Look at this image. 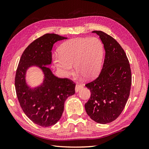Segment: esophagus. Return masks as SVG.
I'll return each mask as SVG.
<instances>
[{"instance_id": "obj_1", "label": "esophagus", "mask_w": 149, "mask_h": 149, "mask_svg": "<svg viewBox=\"0 0 149 149\" xmlns=\"http://www.w3.org/2000/svg\"><path fill=\"white\" fill-rule=\"evenodd\" d=\"M83 86L82 85H80V84H76V86H75V92L76 93H78L79 91H80L81 89L83 88Z\"/></svg>"}]
</instances>
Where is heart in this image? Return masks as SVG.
I'll list each match as a JSON object with an SVG mask.
<instances>
[{
	"label": "heart",
	"instance_id": "b5f03b06",
	"mask_svg": "<svg viewBox=\"0 0 149 149\" xmlns=\"http://www.w3.org/2000/svg\"><path fill=\"white\" fill-rule=\"evenodd\" d=\"M104 45L96 37H78L63 43L59 53L53 55L54 65L63 77L75 71L86 79H91L100 73L102 66Z\"/></svg>",
	"mask_w": 149,
	"mask_h": 149
}]
</instances>
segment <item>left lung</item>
<instances>
[{
  "instance_id": "obj_1",
  "label": "left lung",
  "mask_w": 149,
  "mask_h": 149,
  "mask_svg": "<svg viewBox=\"0 0 149 149\" xmlns=\"http://www.w3.org/2000/svg\"><path fill=\"white\" fill-rule=\"evenodd\" d=\"M92 32L100 36L106 54L100 74L85 85L91 94L84 107L92 120L105 124L116 120L124 109L131 86V70L125 52L115 39L102 31Z\"/></svg>"
}]
</instances>
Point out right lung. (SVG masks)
Returning <instances> with one entry per match:
<instances>
[{"label":"right lung","mask_w":149,"mask_h":149,"mask_svg":"<svg viewBox=\"0 0 149 149\" xmlns=\"http://www.w3.org/2000/svg\"><path fill=\"white\" fill-rule=\"evenodd\" d=\"M55 33H47L27 47L18 66L15 86L20 105L25 115L42 127L56 124L61 118L66 99L75 93V84L66 78L54 75L49 68L52 49L60 40L67 39ZM37 67L42 72V82L33 87L26 81V73L31 67Z\"/></svg>","instance_id":"1"}]
</instances>
